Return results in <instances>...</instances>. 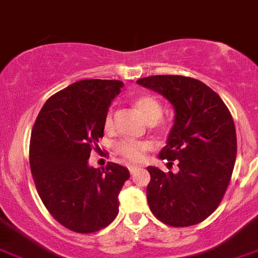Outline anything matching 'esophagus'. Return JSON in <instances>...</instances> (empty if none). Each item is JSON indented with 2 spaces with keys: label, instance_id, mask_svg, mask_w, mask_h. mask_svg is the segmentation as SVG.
Segmentation results:
<instances>
[{
  "label": "esophagus",
  "instance_id": "1",
  "mask_svg": "<svg viewBox=\"0 0 258 258\" xmlns=\"http://www.w3.org/2000/svg\"><path fill=\"white\" fill-rule=\"evenodd\" d=\"M128 169H130V173H131V174H134V173L138 172V170L140 169V166H138V165H130Z\"/></svg>",
  "mask_w": 258,
  "mask_h": 258
}]
</instances>
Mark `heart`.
<instances>
[{
	"mask_svg": "<svg viewBox=\"0 0 258 258\" xmlns=\"http://www.w3.org/2000/svg\"><path fill=\"white\" fill-rule=\"evenodd\" d=\"M136 111L139 112L147 123H155L161 118L162 105L157 98L152 96H140L134 101ZM105 131L110 133L114 128V119H112V110L106 112L103 120ZM151 144L148 142H138V140H122L118 144V151L124 157L131 161H139L143 159L144 152L149 149Z\"/></svg>",
	"mask_w": 258,
	"mask_h": 258,
	"instance_id": "heart-1",
	"label": "heart"
}]
</instances>
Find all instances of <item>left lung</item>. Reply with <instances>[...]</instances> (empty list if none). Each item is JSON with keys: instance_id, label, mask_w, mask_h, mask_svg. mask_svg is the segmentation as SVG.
Wrapping results in <instances>:
<instances>
[{"instance_id": "1", "label": "left lung", "mask_w": 258, "mask_h": 258, "mask_svg": "<svg viewBox=\"0 0 258 258\" xmlns=\"http://www.w3.org/2000/svg\"><path fill=\"white\" fill-rule=\"evenodd\" d=\"M138 84L165 97L174 122L159 159L178 161V172L148 166L147 199L153 215L173 227L194 226L219 206L235 166L236 131L213 89L185 76H151ZM172 164V162H170Z\"/></svg>"}]
</instances>
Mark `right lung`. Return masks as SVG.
<instances>
[{"label": "right lung", "mask_w": 258, "mask_h": 258, "mask_svg": "<svg viewBox=\"0 0 258 258\" xmlns=\"http://www.w3.org/2000/svg\"><path fill=\"white\" fill-rule=\"evenodd\" d=\"M122 89L118 80L75 82L44 103L32 128L30 166L39 197L49 214L75 232H97L118 215L128 169L115 162L96 169L89 157Z\"/></svg>", "instance_id": "right-lung-1"}]
</instances>
